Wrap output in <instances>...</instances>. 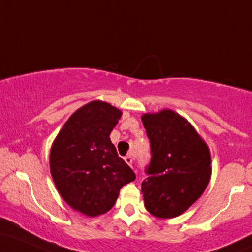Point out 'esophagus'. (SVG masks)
I'll return each instance as SVG.
<instances>
[{
  "label": "esophagus",
  "mask_w": 252,
  "mask_h": 252,
  "mask_svg": "<svg viewBox=\"0 0 252 252\" xmlns=\"http://www.w3.org/2000/svg\"><path fill=\"white\" fill-rule=\"evenodd\" d=\"M124 161L129 165V166L132 167V162H134V157L132 156H126L124 157Z\"/></svg>",
  "instance_id": "1"
}]
</instances>
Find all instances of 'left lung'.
I'll list each match as a JSON object with an SVG mask.
<instances>
[{
  "label": "left lung",
  "mask_w": 252,
  "mask_h": 252,
  "mask_svg": "<svg viewBox=\"0 0 252 252\" xmlns=\"http://www.w3.org/2000/svg\"><path fill=\"white\" fill-rule=\"evenodd\" d=\"M142 123L151 143V161L141 184L147 211L173 218L202 195L211 178L209 149L197 131L178 113H146Z\"/></svg>",
  "instance_id": "obj_1"
}]
</instances>
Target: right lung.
Instances as JSON below:
<instances>
[{"instance_id": "right-lung-1", "label": "right lung", "mask_w": 252, "mask_h": 252, "mask_svg": "<svg viewBox=\"0 0 252 252\" xmlns=\"http://www.w3.org/2000/svg\"><path fill=\"white\" fill-rule=\"evenodd\" d=\"M122 112L104 101H92L70 116L57 135L50 171L63 200L88 217L109 212L121 188L135 173L110 140Z\"/></svg>"}]
</instances>
